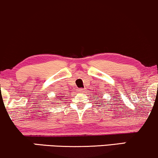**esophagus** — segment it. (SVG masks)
I'll use <instances>...</instances> for the list:
<instances>
[{
	"instance_id": "1",
	"label": "esophagus",
	"mask_w": 158,
	"mask_h": 158,
	"mask_svg": "<svg viewBox=\"0 0 158 158\" xmlns=\"http://www.w3.org/2000/svg\"><path fill=\"white\" fill-rule=\"evenodd\" d=\"M79 91L80 92V93H82V92H85V88H79Z\"/></svg>"
}]
</instances>
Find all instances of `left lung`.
I'll return each mask as SVG.
<instances>
[{
    "label": "left lung",
    "mask_w": 158,
    "mask_h": 158,
    "mask_svg": "<svg viewBox=\"0 0 158 158\" xmlns=\"http://www.w3.org/2000/svg\"><path fill=\"white\" fill-rule=\"evenodd\" d=\"M93 97H94V96H93Z\"/></svg>",
    "instance_id": "obj_1"
}]
</instances>
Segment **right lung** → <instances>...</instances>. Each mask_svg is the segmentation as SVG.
Returning <instances> with one entry per match:
<instances>
[{
	"label": "right lung",
	"mask_w": 158,
	"mask_h": 158,
	"mask_svg": "<svg viewBox=\"0 0 158 158\" xmlns=\"http://www.w3.org/2000/svg\"><path fill=\"white\" fill-rule=\"evenodd\" d=\"M61 96H59V99H56H56H58V100H60V99H61Z\"/></svg>",
	"instance_id": "right-lung-1"
}]
</instances>
